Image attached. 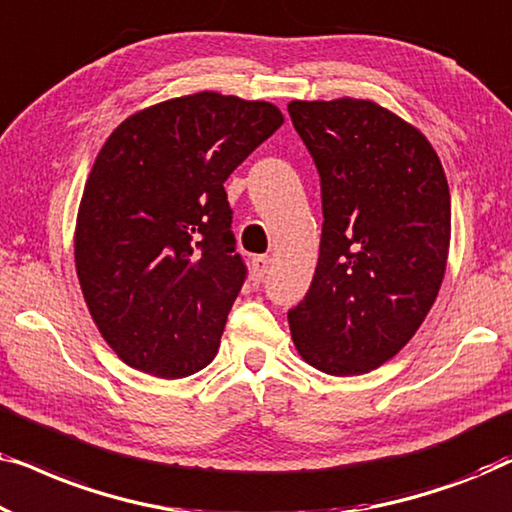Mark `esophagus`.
I'll list each match as a JSON object with an SVG mask.
<instances>
[{
    "label": "esophagus",
    "instance_id": "1",
    "mask_svg": "<svg viewBox=\"0 0 512 512\" xmlns=\"http://www.w3.org/2000/svg\"><path fill=\"white\" fill-rule=\"evenodd\" d=\"M268 270H270V256H254V261H251V272H254L256 282H261V279L268 275Z\"/></svg>",
    "mask_w": 512,
    "mask_h": 512
}]
</instances>
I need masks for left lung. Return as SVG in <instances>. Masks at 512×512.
Listing matches in <instances>:
<instances>
[{"label":"left lung","instance_id":"left-lung-1","mask_svg":"<svg viewBox=\"0 0 512 512\" xmlns=\"http://www.w3.org/2000/svg\"><path fill=\"white\" fill-rule=\"evenodd\" d=\"M321 177L319 261L289 312L303 361L363 375L401 352L436 303L450 251V188L415 125L373 100H293Z\"/></svg>","mask_w":512,"mask_h":512}]
</instances>
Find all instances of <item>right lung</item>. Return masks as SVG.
Segmentation results:
<instances>
[{
    "instance_id": "add662e5",
    "label": "right lung",
    "mask_w": 512,
    "mask_h": 512,
    "mask_svg": "<svg viewBox=\"0 0 512 512\" xmlns=\"http://www.w3.org/2000/svg\"><path fill=\"white\" fill-rule=\"evenodd\" d=\"M284 123L275 104L202 90L125 118L97 153L74 230L83 300L130 368L212 363L244 284L226 179Z\"/></svg>"
}]
</instances>
